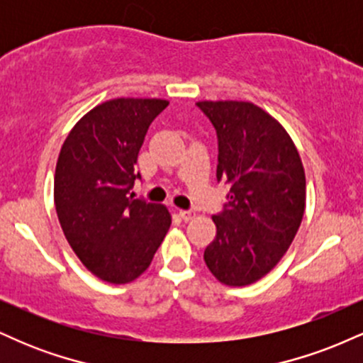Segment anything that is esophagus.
<instances>
[{
  "instance_id": "esophagus-1",
  "label": "esophagus",
  "mask_w": 363,
  "mask_h": 363,
  "mask_svg": "<svg viewBox=\"0 0 363 363\" xmlns=\"http://www.w3.org/2000/svg\"><path fill=\"white\" fill-rule=\"evenodd\" d=\"M194 210H179V216H181L182 220H191V218H194Z\"/></svg>"
}]
</instances>
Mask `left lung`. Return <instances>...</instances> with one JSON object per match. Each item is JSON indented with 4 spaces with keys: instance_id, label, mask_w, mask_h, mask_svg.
<instances>
[{
    "instance_id": "8db88e82",
    "label": "left lung",
    "mask_w": 363,
    "mask_h": 363,
    "mask_svg": "<svg viewBox=\"0 0 363 363\" xmlns=\"http://www.w3.org/2000/svg\"><path fill=\"white\" fill-rule=\"evenodd\" d=\"M196 106L216 129V179L230 186L205 262L223 285L245 286L268 274L301 227L306 172L297 147L273 116L251 102Z\"/></svg>"
}]
</instances>
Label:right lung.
Wrapping results in <instances>:
<instances>
[{"instance_id":"1","label":"right lung","mask_w":363,"mask_h":363,"mask_svg":"<svg viewBox=\"0 0 363 363\" xmlns=\"http://www.w3.org/2000/svg\"><path fill=\"white\" fill-rule=\"evenodd\" d=\"M162 99H112L74 124L54 176V205L72 249L104 281L129 283L148 268L172 218L164 205L133 198L135 169Z\"/></svg>"}]
</instances>
